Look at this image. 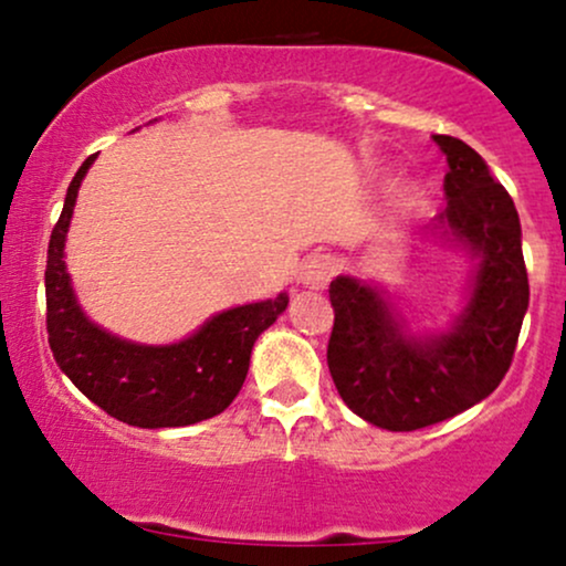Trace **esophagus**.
<instances>
[{
  "label": "esophagus",
  "instance_id": "esophagus-1",
  "mask_svg": "<svg viewBox=\"0 0 566 566\" xmlns=\"http://www.w3.org/2000/svg\"><path fill=\"white\" fill-rule=\"evenodd\" d=\"M337 271L335 258L329 255H311L305 258V263L301 265V284L311 290H322L327 287V282L333 279Z\"/></svg>",
  "mask_w": 566,
  "mask_h": 566
}]
</instances>
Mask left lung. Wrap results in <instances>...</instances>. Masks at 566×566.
<instances>
[{"instance_id":"left-lung-1","label":"left lung","mask_w":566,"mask_h":566,"mask_svg":"<svg viewBox=\"0 0 566 566\" xmlns=\"http://www.w3.org/2000/svg\"><path fill=\"white\" fill-rule=\"evenodd\" d=\"M450 170L439 223L482 258L469 308L452 333L418 343L401 335L378 290L337 276L327 365L337 394L367 423L418 431L490 396L513 361L530 303L522 226L484 159L452 135H433Z\"/></svg>"}]
</instances>
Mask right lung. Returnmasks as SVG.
<instances>
[{"label": "right lung", "instance_id": "right-lung-1", "mask_svg": "<svg viewBox=\"0 0 566 566\" xmlns=\"http://www.w3.org/2000/svg\"><path fill=\"white\" fill-rule=\"evenodd\" d=\"M93 161L95 154L76 170L50 237L44 271L50 350L69 380L122 423L138 428L201 423L223 412L239 394L250 369L252 343L287 308L290 295L282 292L274 301L223 311L175 346H135L90 324L71 292L63 244L76 191Z\"/></svg>", "mask_w": 566, "mask_h": 566}]
</instances>
